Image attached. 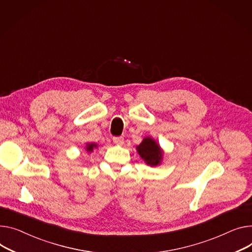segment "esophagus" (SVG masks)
I'll list each match as a JSON object with an SVG mask.
<instances>
[{
	"mask_svg": "<svg viewBox=\"0 0 252 252\" xmlns=\"http://www.w3.org/2000/svg\"><path fill=\"white\" fill-rule=\"evenodd\" d=\"M113 142L117 145H122L124 143L123 137H113Z\"/></svg>",
	"mask_w": 252,
	"mask_h": 252,
	"instance_id": "esophagus-1",
	"label": "esophagus"
}]
</instances>
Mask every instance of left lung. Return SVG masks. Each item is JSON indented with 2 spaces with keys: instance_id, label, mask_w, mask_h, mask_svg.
<instances>
[{
  "instance_id": "1",
  "label": "left lung",
  "mask_w": 252,
  "mask_h": 252,
  "mask_svg": "<svg viewBox=\"0 0 252 252\" xmlns=\"http://www.w3.org/2000/svg\"><path fill=\"white\" fill-rule=\"evenodd\" d=\"M137 151L148 165L153 166L160 163L162 151L159 145L153 139L146 137L141 144L137 146Z\"/></svg>"
}]
</instances>
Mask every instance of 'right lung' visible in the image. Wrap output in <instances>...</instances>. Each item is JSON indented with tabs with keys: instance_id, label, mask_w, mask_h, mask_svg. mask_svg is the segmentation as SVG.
<instances>
[{
	"instance_id": "add662e5",
	"label": "right lung",
	"mask_w": 252,
	"mask_h": 252,
	"mask_svg": "<svg viewBox=\"0 0 252 252\" xmlns=\"http://www.w3.org/2000/svg\"><path fill=\"white\" fill-rule=\"evenodd\" d=\"M94 147H96V144H94V143L88 144V145H87V150H88L89 152H91V151H93V149H94Z\"/></svg>"
}]
</instances>
